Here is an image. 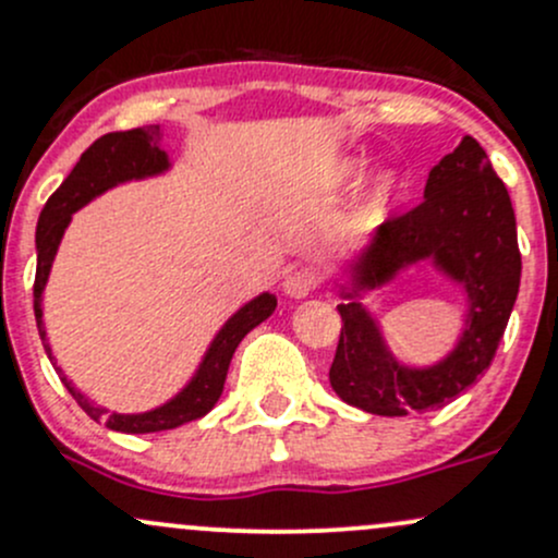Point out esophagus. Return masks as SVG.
I'll use <instances>...</instances> for the list:
<instances>
[{"mask_svg":"<svg viewBox=\"0 0 558 558\" xmlns=\"http://www.w3.org/2000/svg\"><path fill=\"white\" fill-rule=\"evenodd\" d=\"M315 289H318V278H315L313 269H294V272L283 280V291L294 299L310 296Z\"/></svg>","mask_w":558,"mask_h":558,"instance_id":"obj_1","label":"esophagus"}]
</instances>
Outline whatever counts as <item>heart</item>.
I'll use <instances>...</instances> for the list:
<instances>
[{
	"label": "heart",
	"instance_id": "heart-1",
	"mask_svg": "<svg viewBox=\"0 0 558 558\" xmlns=\"http://www.w3.org/2000/svg\"><path fill=\"white\" fill-rule=\"evenodd\" d=\"M357 173H361V162L344 160L342 166L337 168V181H339V184H350V181H353ZM392 190H396V179H390V175H385V179L379 181V186H377V197L392 195Z\"/></svg>",
	"mask_w": 558,
	"mask_h": 558
}]
</instances>
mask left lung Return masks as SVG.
<instances>
[{
    "instance_id": "obj_1",
    "label": "left lung",
    "mask_w": 558,
    "mask_h": 558,
    "mask_svg": "<svg viewBox=\"0 0 558 558\" xmlns=\"http://www.w3.org/2000/svg\"><path fill=\"white\" fill-rule=\"evenodd\" d=\"M422 259L465 289V331L436 366H401L372 313L342 291L353 302L337 304L342 331L328 379L350 407L379 417L441 409L476 383L497 353L519 294L521 254L511 197L473 136L433 168L425 201L379 225L353 262L355 289H377Z\"/></svg>"
}]
</instances>
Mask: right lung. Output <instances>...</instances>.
<instances>
[{"label": "right lung", "instance_id": "right-lung-1", "mask_svg": "<svg viewBox=\"0 0 558 558\" xmlns=\"http://www.w3.org/2000/svg\"><path fill=\"white\" fill-rule=\"evenodd\" d=\"M168 168V155L160 149V125H144L133 128V131H120V133H107L98 141H93L85 151H82L80 162L74 166V171L63 179V184L58 186L50 195V201L45 203L43 214L37 221V278H34V318H37L39 337L47 350V357L52 361L50 344L45 339L43 328V291L47 283V275H50L52 259H56L58 243H61L63 230L72 221L74 210H80L82 205H87L93 197H98L101 192L111 190V186L122 184V181L131 179H146V175H157ZM278 299L272 294H262L251 299L245 307H240L238 313L227 320L225 328L216 333V339L210 342L208 353H205L201 368L192 377V383L171 398L162 407L151 409L144 414H117L107 412V409L96 407V403L87 401L80 390H74L72 383L61 374L63 385L72 392L74 401L80 403L82 412L90 420L104 422L111 430L120 433H157V430H173V427L184 425V422L201 420L219 401L221 390H225L227 368L238 350V344L243 342L245 333L251 328H256L262 320H267L272 315ZM56 366V361H52Z\"/></svg>", "mask_w": 558, "mask_h": 558}]
</instances>
